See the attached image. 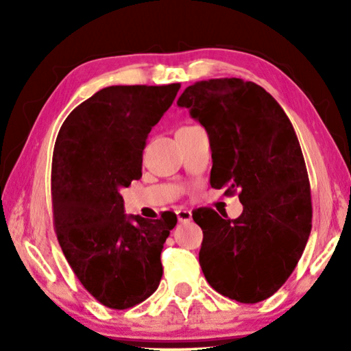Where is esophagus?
Instances as JSON below:
<instances>
[{"label": "esophagus", "instance_id": "esophagus-1", "mask_svg": "<svg viewBox=\"0 0 351 351\" xmlns=\"http://www.w3.org/2000/svg\"><path fill=\"white\" fill-rule=\"evenodd\" d=\"M176 214H177V220H179L180 223H186V222H190V220H191V210L190 209L180 208V209L176 210Z\"/></svg>", "mask_w": 351, "mask_h": 351}]
</instances>
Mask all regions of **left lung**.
Listing matches in <instances>:
<instances>
[{"mask_svg": "<svg viewBox=\"0 0 351 351\" xmlns=\"http://www.w3.org/2000/svg\"><path fill=\"white\" fill-rule=\"evenodd\" d=\"M206 129L213 152L210 186L238 191L243 214L193 210L203 230L199 265L219 294L257 304L285 285L311 232L305 160L281 105L239 78L198 81L177 100Z\"/></svg>", "mask_w": 351, "mask_h": 351, "instance_id": "left-lung-1", "label": "left lung"}]
</instances>
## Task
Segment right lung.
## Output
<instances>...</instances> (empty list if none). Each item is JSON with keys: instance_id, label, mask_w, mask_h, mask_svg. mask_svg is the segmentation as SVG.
<instances>
[{"instance_id": "obj_1", "label": "right lung", "mask_w": 351, "mask_h": 351, "mask_svg": "<svg viewBox=\"0 0 351 351\" xmlns=\"http://www.w3.org/2000/svg\"><path fill=\"white\" fill-rule=\"evenodd\" d=\"M179 89V83L108 86L80 104L57 136L51 174L57 239L81 285L108 308H131L160 286L161 251L176 214H124L119 190L142 177L148 134Z\"/></svg>"}]
</instances>
